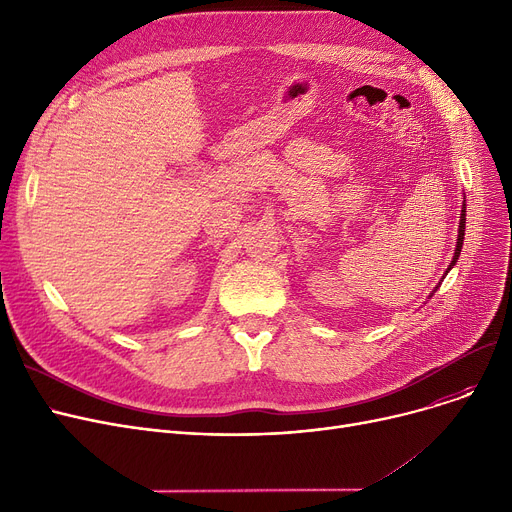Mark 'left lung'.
<instances>
[{"label": "left lung", "mask_w": 512, "mask_h": 512, "mask_svg": "<svg viewBox=\"0 0 512 512\" xmlns=\"http://www.w3.org/2000/svg\"><path fill=\"white\" fill-rule=\"evenodd\" d=\"M465 205H463V209H461V224H459V238H456V249H454V257H452V263H450V267L456 263V259H459V255H461V249H463V238H465ZM448 267V270H450Z\"/></svg>", "instance_id": "left-lung-1"}]
</instances>
